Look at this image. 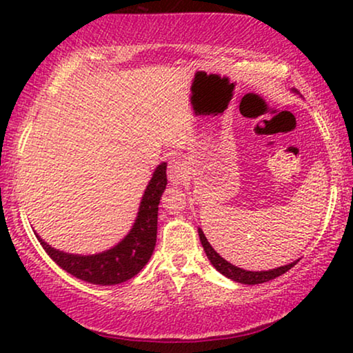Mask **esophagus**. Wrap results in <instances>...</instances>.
<instances>
[{
  "mask_svg": "<svg viewBox=\"0 0 353 353\" xmlns=\"http://www.w3.org/2000/svg\"><path fill=\"white\" fill-rule=\"evenodd\" d=\"M167 175L172 185H180L188 178V163L183 159H172L168 162Z\"/></svg>",
  "mask_w": 353,
  "mask_h": 353,
  "instance_id": "1",
  "label": "esophagus"
}]
</instances>
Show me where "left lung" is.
<instances>
[{
  "label": "left lung",
  "instance_id": "8db88e82",
  "mask_svg": "<svg viewBox=\"0 0 353 353\" xmlns=\"http://www.w3.org/2000/svg\"><path fill=\"white\" fill-rule=\"evenodd\" d=\"M199 238H201L202 248H204L207 257H209V260H210V263L214 265V267L219 270L221 274H225L226 278L233 279V281H236V283H243V284L267 283V281H270V279L281 276V274L289 272V270H291L294 265L297 263V260H296V262L284 265V267H279V268L268 270V272H248V270L234 267L233 263H230L228 260H225L220 254H216L214 248L210 245L209 241H207L204 231H202L201 228H199Z\"/></svg>",
  "mask_w": 353,
  "mask_h": 353
}]
</instances>
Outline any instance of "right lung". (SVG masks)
Returning <instances> with one entry per match:
<instances>
[{
    "label": "right lung",
    "instance_id": "right-lung-1",
    "mask_svg": "<svg viewBox=\"0 0 353 353\" xmlns=\"http://www.w3.org/2000/svg\"><path fill=\"white\" fill-rule=\"evenodd\" d=\"M165 170L167 163L163 162L152 173L139 204L133 228L112 249L94 255H74L51 248L37 234L43 249L62 270L83 281L112 286L132 279L149 262L156 248L159 202L167 186Z\"/></svg>",
    "mask_w": 353,
    "mask_h": 353
}]
</instances>
